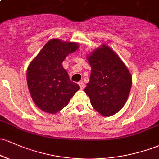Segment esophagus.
Segmentation results:
<instances>
[{
    "mask_svg": "<svg viewBox=\"0 0 159 159\" xmlns=\"http://www.w3.org/2000/svg\"><path fill=\"white\" fill-rule=\"evenodd\" d=\"M79 86H80V89H84L85 84L83 83V82H80V83H79Z\"/></svg>",
    "mask_w": 159,
    "mask_h": 159,
    "instance_id": "1",
    "label": "esophagus"
}]
</instances>
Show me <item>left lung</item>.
<instances>
[{
    "label": "left lung",
    "instance_id": "left-lung-1",
    "mask_svg": "<svg viewBox=\"0 0 159 159\" xmlns=\"http://www.w3.org/2000/svg\"><path fill=\"white\" fill-rule=\"evenodd\" d=\"M86 58L92 70L85 93L101 115H114L127 102L132 86L131 73L118 54L106 45L95 48Z\"/></svg>",
    "mask_w": 159,
    "mask_h": 159
}]
</instances>
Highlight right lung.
Returning a JSON list of instances; mask_svg holds the SVG:
<instances>
[{"label": "right lung", "mask_w": 159, "mask_h": 159, "mask_svg": "<svg viewBox=\"0 0 159 159\" xmlns=\"http://www.w3.org/2000/svg\"><path fill=\"white\" fill-rule=\"evenodd\" d=\"M78 48L76 42L51 39L28 66L29 91L34 103L42 111L52 114L59 112L80 89L70 80L62 66L66 56Z\"/></svg>", "instance_id": "add662e5"}]
</instances>
